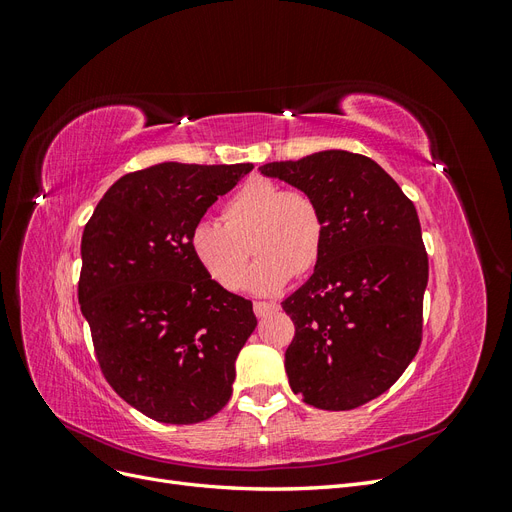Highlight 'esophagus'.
<instances>
[{
  "instance_id": "esophagus-1",
  "label": "esophagus",
  "mask_w": 512,
  "mask_h": 512,
  "mask_svg": "<svg viewBox=\"0 0 512 512\" xmlns=\"http://www.w3.org/2000/svg\"><path fill=\"white\" fill-rule=\"evenodd\" d=\"M275 309H277V303H267V301H256V303H254V314H256L258 318L275 312Z\"/></svg>"
}]
</instances>
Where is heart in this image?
I'll list each match as a JSON object with an SVG mask.
<instances>
[{
  "mask_svg": "<svg viewBox=\"0 0 512 512\" xmlns=\"http://www.w3.org/2000/svg\"><path fill=\"white\" fill-rule=\"evenodd\" d=\"M222 220H198L188 235L196 265L224 290H239L247 265V243L258 260L245 277L256 294L280 292L292 275L316 267L324 245V218L316 200L301 190L256 177L232 194Z\"/></svg>",
  "mask_w": 512,
  "mask_h": 512,
  "instance_id": "heart-1",
  "label": "heart"
}]
</instances>
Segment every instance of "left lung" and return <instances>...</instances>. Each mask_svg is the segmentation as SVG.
<instances>
[{"instance_id":"obj_1","label":"left lung","mask_w":512,"mask_h":512,"mask_svg":"<svg viewBox=\"0 0 512 512\" xmlns=\"http://www.w3.org/2000/svg\"><path fill=\"white\" fill-rule=\"evenodd\" d=\"M312 196L324 245L282 303L294 322L290 389L320 410H352L389 391L421 346L429 262L412 200L371 158L327 149L258 168Z\"/></svg>"}]
</instances>
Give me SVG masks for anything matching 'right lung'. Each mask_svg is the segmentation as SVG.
<instances>
[{"label":"right lung","instance_id":"add662e5","mask_svg":"<svg viewBox=\"0 0 512 512\" xmlns=\"http://www.w3.org/2000/svg\"><path fill=\"white\" fill-rule=\"evenodd\" d=\"M254 164L162 162L123 175L83 230L79 303L104 378L158 423L192 425L232 395L252 301L211 282L190 228Z\"/></svg>","mask_w":512,"mask_h":512}]
</instances>
